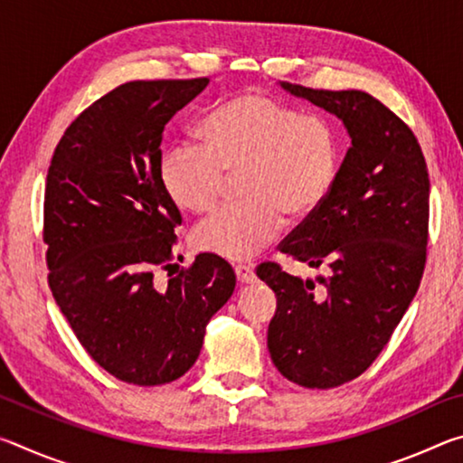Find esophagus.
Listing matches in <instances>:
<instances>
[{"label":"esophagus","mask_w":463,"mask_h":463,"mask_svg":"<svg viewBox=\"0 0 463 463\" xmlns=\"http://www.w3.org/2000/svg\"><path fill=\"white\" fill-rule=\"evenodd\" d=\"M234 273H237V279L241 284H255L257 281L255 269L250 268V265H237V268H234Z\"/></svg>","instance_id":"esophagus-1"}]
</instances>
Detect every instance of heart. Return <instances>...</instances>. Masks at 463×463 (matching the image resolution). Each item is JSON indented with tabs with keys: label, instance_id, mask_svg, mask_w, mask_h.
I'll return each instance as SVG.
<instances>
[{
	"label": "heart",
	"instance_id": "heart-1",
	"mask_svg": "<svg viewBox=\"0 0 463 463\" xmlns=\"http://www.w3.org/2000/svg\"><path fill=\"white\" fill-rule=\"evenodd\" d=\"M202 145L177 140L159 163L167 198L187 213H206L222 192L226 174L242 169L247 200L224 203L194 229L203 253L242 261L276 241L286 213L304 216L331 194L339 171V138L323 116L263 93L216 106L200 127Z\"/></svg>",
	"mask_w": 463,
	"mask_h": 463
}]
</instances>
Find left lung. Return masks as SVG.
I'll return each mask as SVG.
<instances>
[{
  "mask_svg": "<svg viewBox=\"0 0 463 463\" xmlns=\"http://www.w3.org/2000/svg\"><path fill=\"white\" fill-rule=\"evenodd\" d=\"M335 114L351 137L331 194L279 250L331 276L315 281L261 263L278 298L268 328L273 365L304 388H336L362 375L386 347L417 294L427 261L429 174L412 130L359 90L281 81Z\"/></svg>",
  "mask_w": 463,
  "mask_h": 463,
  "instance_id": "1",
  "label": "left lung"
}]
</instances>
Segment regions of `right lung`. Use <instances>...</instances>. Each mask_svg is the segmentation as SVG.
<instances>
[{
    "instance_id": "add662e5",
    "label": "right lung",
    "mask_w": 463,
    "mask_h": 463,
    "mask_svg": "<svg viewBox=\"0 0 463 463\" xmlns=\"http://www.w3.org/2000/svg\"><path fill=\"white\" fill-rule=\"evenodd\" d=\"M130 81L83 109L54 148L44 190L49 286L93 362L137 386L190 370L206 325L234 292L222 257L202 253L167 284L182 214L159 179L163 128L208 85Z\"/></svg>"
}]
</instances>
